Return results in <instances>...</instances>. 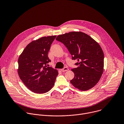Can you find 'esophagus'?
Returning a JSON list of instances; mask_svg holds the SVG:
<instances>
[{
	"mask_svg": "<svg viewBox=\"0 0 124 124\" xmlns=\"http://www.w3.org/2000/svg\"><path fill=\"white\" fill-rule=\"evenodd\" d=\"M68 70H69V69H68V68H67V67H65V68H64L63 69H62L61 70L62 72L67 71H68Z\"/></svg>",
	"mask_w": 124,
	"mask_h": 124,
	"instance_id": "1",
	"label": "esophagus"
}]
</instances>
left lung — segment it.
<instances>
[{
	"label": "left lung",
	"instance_id": "left-lung-1",
	"mask_svg": "<svg viewBox=\"0 0 124 124\" xmlns=\"http://www.w3.org/2000/svg\"><path fill=\"white\" fill-rule=\"evenodd\" d=\"M56 40L62 43L71 55L72 60L78 62L71 70L74 73L71 84L76 88L87 91L99 81L103 72V52L97 42L88 34L72 31L59 35Z\"/></svg>",
	"mask_w": 124,
	"mask_h": 124
}]
</instances>
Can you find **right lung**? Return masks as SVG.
Returning a JSON list of instances; mask_svg holds the SVG:
<instances>
[{
  "mask_svg": "<svg viewBox=\"0 0 124 124\" xmlns=\"http://www.w3.org/2000/svg\"><path fill=\"white\" fill-rule=\"evenodd\" d=\"M56 36L43 37L29 44L19 56L18 73L25 85L36 93H44L54 86L58 72L52 67L48 56Z\"/></svg>",
  "mask_w": 124,
  "mask_h": 124,
  "instance_id": "right-lung-1",
  "label": "right lung"
}]
</instances>
